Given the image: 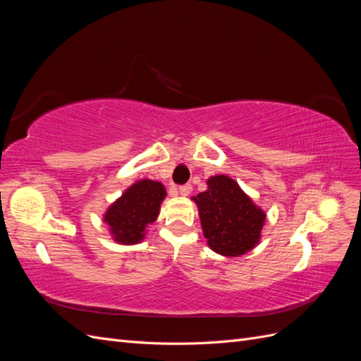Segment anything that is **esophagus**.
<instances>
[{
  "mask_svg": "<svg viewBox=\"0 0 361 361\" xmlns=\"http://www.w3.org/2000/svg\"><path fill=\"white\" fill-rule=\"evenodd\" d=\"M191 191H192L191 183H185V185H180V187H179V192H180V195H190V194H191Z\"/></svg>",
  "mask_w": 361,
  "mask_h": 361,
  "instance_id": "34e87169",
  "label": "esophagus"
}]
</instances>
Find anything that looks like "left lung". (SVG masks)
I'll return each mask as SVG.
<instances>
[{"label":"left lung","mask_w":361,"mask_h":361,"mask_svg":"<svg viewBox=\"0 0 361 361\" xmlns=\"http://www.w3.org/2000/svg\"><path fill=\"white\" fill-rule=\"evenodd\" d=\"M197 203L203 235L215 253L236 257L260 241L265 212L239 185L224 174L207 179V190L192 197Z\"/></svg>","instance_id":"8db88e82"}]
</instances>
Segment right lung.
<instances>
[{"mask_svg":"<svg viewBox=\"0 0 361 361\" xmlns=\"http://www.w3.org/2000/svg\"><path fill=\"white\" fill-rule=\"evenodd\" d=\"M166 194L161 182L150 179L138 180L129 187L104 215L114 241L123 245L143 241L146 227L157 220Z\"/></svg>","mask_w":361,"mask_h":361,"instance_id":"right-lung-1","label":"right lung"}]
</instances>
